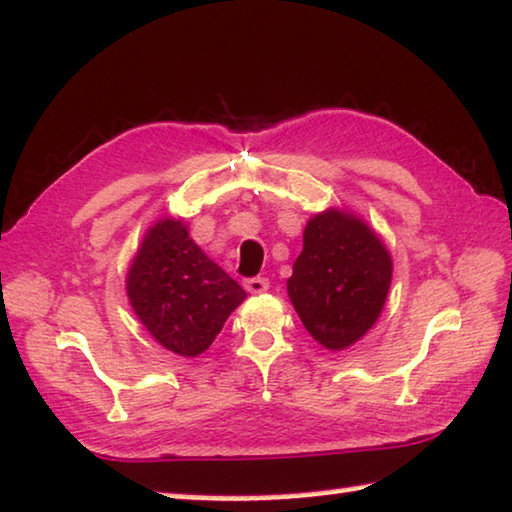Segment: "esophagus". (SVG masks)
Masks as SVG:
<instances>
[{"label": "esophagus", "instance_id": "obj_1", "mask_svg": "<svg viewBox=\"0 0 512 512\" xmlns=\"http://www.w3.org/2000/svg\"><path fill=\"white\" fill-rule=\"evenodd\" d=\"M243 287H246L250 294H264L266 289H269V280L262 278V276H257V278H248L246 282H243Z\"/></svg>", "mask_w": 512, "mask_h": 512}]
</instances>
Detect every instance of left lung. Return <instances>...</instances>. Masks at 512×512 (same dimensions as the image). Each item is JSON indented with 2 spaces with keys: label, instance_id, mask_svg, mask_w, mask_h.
I'll return each instance as SVG.
<instances>
[{
  "label": "left lung",
  "instance_id": "8db88e82",
  "mask_svg": "<svg viewBox=\"0 0 512 512\" xmlns=\"http://www.w3.org/2000/svg\"><path fill=\"white\" fill-rule=\"evenodd\" d=\"M393 262L361 218L329 209L308 220L287 294L319 345L340 352L372 329L391 287Z\"/></svg>",
  "mask_w": 512,
  "mask_h": 512
}]
</instances>
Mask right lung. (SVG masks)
Listing matches in <instances>:
<instances>
[{
    "instance_id": "obj_1",
    "label": "right lung",
    "mask_w": 512,
    "mask_h": 512,
    "mask_svg": "<svg viewBox=\"0 0 512 512\" xmlns=\"http://www.w3.org/2000/svg\"><path fill=\"white\" fill-rule=\"evenodd\" d=\"M126 292L135 315L158 345L195 358L207 352L236 305L241 285L202 253L183 220L163 218L144 234Z\"/></svg>"
}]
</instances>
